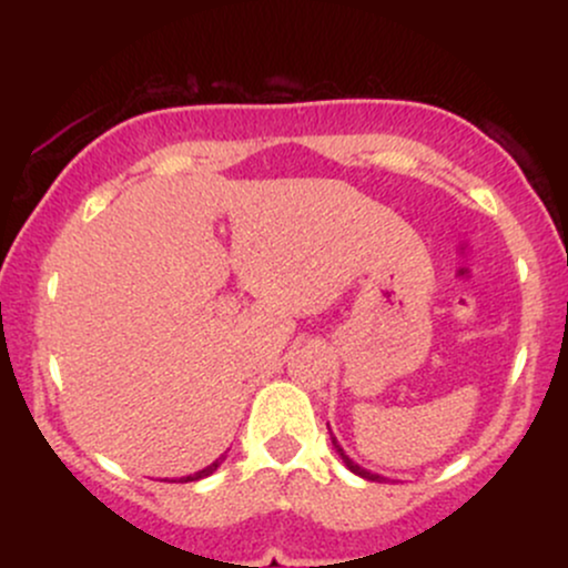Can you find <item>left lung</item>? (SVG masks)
<instances>
[{"instance_id": "1", "label": "left lung", "mask_w": 568, "mask_h": 568, "mask_svg": "<svg viewBox=\"0 0 568 568\" xmlns=\"http://www.w3.org/2000/svg\"><path fill=\"white\" fill-rule=\"evenodd\" d=\"M328 433H331V427H328ZM331 443H334L336 454H338V456H342V462H344V465H347V470H349V473L361 475V478H366V480H379V484H382V480H387V478H382V475H376V473H371V470H366V467H361V465H357V462H352V459H349V456H347V454H344V448H342V446H338V440L334 438V433H331Z\"/></svg>"}]
</instances>
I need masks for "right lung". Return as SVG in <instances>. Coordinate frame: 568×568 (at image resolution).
Wrapping results in <instances>:
<instances>
[{"instance_id": "1", "label": "right lung", "mask_w": 568, "mask_h": 568, "mask_svg": "<svg viewBox=\"0 0 568 568\" xmlns=\"http://www.w3.org/2000/svg\"><path fill=\"white\" fill-rule=\"evenodd\" d=\"M224 456L226 454H221L216 462H213V465H207V467H202V470H197L194 475H184V478H173V480H179V484H189V480H200V478H207V475H213L221 467V462H224Z\"/></svg>"}]
</instances>
